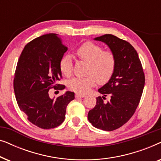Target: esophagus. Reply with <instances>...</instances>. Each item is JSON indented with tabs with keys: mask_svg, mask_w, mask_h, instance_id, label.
Here are the masks:
<instances>
[{
	"mask_svg": "<svg viewBox=\"0 0 161 161\" xmlns=\"http://www.w3.org/2000/svg\"><path fill=\"white\" fill-rule=\"evenodd\" d=\"M86 97L85 94H75V97L78 98V97Z\"/></svg>",
	"mask_w": 161,
	"mask_h": 161,
	"instance_id": "1",
	"label": "esophagus"
}]
</instances>
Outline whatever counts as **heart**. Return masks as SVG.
<instances>
[{
  "label": "heart",
  "instance_id": "b5f03b06",
  "mask_svg": "<svg viewBox=\"0 0 161 161\" xmlns=\"http://www.w3.org/2000/svg\"><path fill=\"white\" fill-rule=\"evenodd\" d=\"M78 58L89 63L87 77L74 78L69 80L68 87L79 93H87L97 81L104 84L112 78L116 69L115 55L109 50H104L101 46L92 42L83 43L76 50ZM59 69L63 75L69 77L73 71V62L71 55L65 54L59 61Z\"/></svg>",
  "mask_w": 161,
  "mask_h": 161
}]
</instances>
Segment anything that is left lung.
Here are the masks:
<instances>
[{"label":"left lung","instance_id":"8db88e82","mask_svg":"<svg viewBox=\"0 0 161 161\" xmlns=\"http://www.w3.org/2000/svg\"><path fill=\"white\" fill-rule=\"evenodd\" d=\"M105 42L115 55L116 64L112 78L98 89L103 94L88 114V119L94 127L112 131L128 122L135 113L145 83V76L138 55L128 42L112 34L97 37ZM111 100L104 102L105 97Z\"/></svg>","mask_w":161,"mask_h":161}]
</instances>
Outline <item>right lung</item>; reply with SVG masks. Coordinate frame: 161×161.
I'll return each instance as SVG.
<instances>
[{
	"instance_id": "right-lung-1",
	"label": "right lung",
	"mask_w": 161,
	"mask_h": 161,
	"mask_svg": "<svg viewBox=\"0 0 161 161\" xmlns=\"http://www.w3.org/2000/svg\"><path fill=\"white\" fill-rule=\"evenodd\" d=\"M67 50L57 34H45L28 42L17 61L14 78L17 103L28 120L40 128L59 126L64 121L67 105L75 99L72 92L56 99L50 98L48 92L52 88H65L56 82L62 78L59 61Z\"/></svg>"
}]
</instances>
